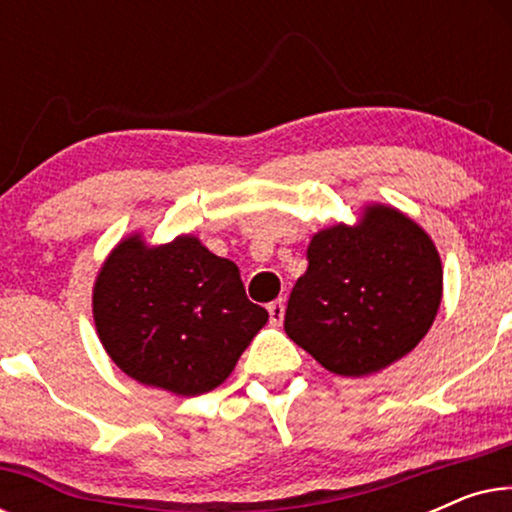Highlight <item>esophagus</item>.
<instances>
[{"instance_id": "34e87169", "label": "esophagus", "mask_w": 512, "mask_h": 512, "mask_svg": "<svg viewBox=\"0 0 512 512\" xmlns=\"http://www.w3.org/2000/svg\"><path fill=\"white\" fill-rule=\"evenodd\" d=\"M284 310H286L284 298L272 300V303L268 305V312H270V321H272V324H282V321H284Z\"/></svg>"}]
</instances>
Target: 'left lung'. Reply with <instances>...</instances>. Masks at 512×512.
Wrapping results in <instances>:
<instances>
[{
  "mask_svg": "<svg viewBox=\"0 0 512 512\" xmlns=\"http://www.w3.org/2000/svg\"><path fill=\"white\" fill-rule=\"evenodd\" d=\"M284 331L342 377L380 373L415 349L443 300V263L429 233L391 205L370 202L354 226L312 235Z\"/></svg>",
  "mask_w": 512,
  "mask_h": 512,
  "instance_id": "1",
  "label": "left lung"
}]
</instances>
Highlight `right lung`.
Wrapping results in <instances>:
<instances>
[{
  "label": "right lung",
  "mask_w": 512,
  "mask_h": 512,
  "mask_svg": "<svg viewBox=\"0 0 512 512\" xmlns=\"http://www.w3.org/2000/svg\"><path fill=\"white\" fill-rule=\"evenodd\" d=\"M93 319L104 352L125 375L200 396L228 380L268 312L247 298L240 268L200 237L149 244L132 233L97 272Z\"/></svg>",
  "instance_id": "add662e5"
}]
</instances>
